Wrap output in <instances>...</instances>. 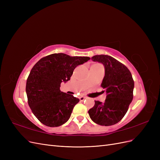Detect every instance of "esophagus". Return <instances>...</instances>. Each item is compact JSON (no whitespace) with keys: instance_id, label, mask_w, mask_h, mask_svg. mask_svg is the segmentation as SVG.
Segmentation results:
<instances>
[{"instance_id":"1","label":"esophagus","mask_w":160,"mask_h":160,"mask_svg":"<svg viewBox=\"0 0 160 160\" xmlns=\"http://www.w3.org/2000/svg\"><path fill=\"white\" fill-rule=\"evenodd\" d=\"M85 99H87V98H86V97H85V96H81L80 98H79V99H80V101H84Z\"/></svg>"}]
</instances>
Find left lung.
<instances>
[{
    "label": "left lung",
    "instance_id": "left-lung-1",
    "mask_svg": "<svg viewBox=\"0 0 160 160\" xmlns=\"http://www.w3.org/2000/svg\"><path fill=\"white\" fill-rule=\"evenodd\" d=\"M91 59L104 66L105 76L101 86L107 96L103 103L95 101V105L88 111L89 117L100 125H115L126 114L133 100L134 81L132 73L127 67L111 56L95 55Z\"/></svg>",
    "mask_w": 160,
    "mask_h": 160
}]
</instances>
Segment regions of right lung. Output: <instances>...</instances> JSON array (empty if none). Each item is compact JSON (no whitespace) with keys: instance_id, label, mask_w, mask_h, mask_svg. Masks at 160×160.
<instances>
[{"instance_id":"1","label":"right lung","mask_w":160,"mask_h":160,"mask_svg":"<svg viewBox=\"0 0 160 160\" xmlns=\"http://www.w3.org/2000/svg\"><path fill=\"white\" fill-rule=\"evenodd\" d=\"M89 59L55 53L34 65L27 80L26 93L32 113L42 124L58 127L69 120L79 99L61 91V83L70 80L76 67Z\"/></svg>"}]
</instances>
